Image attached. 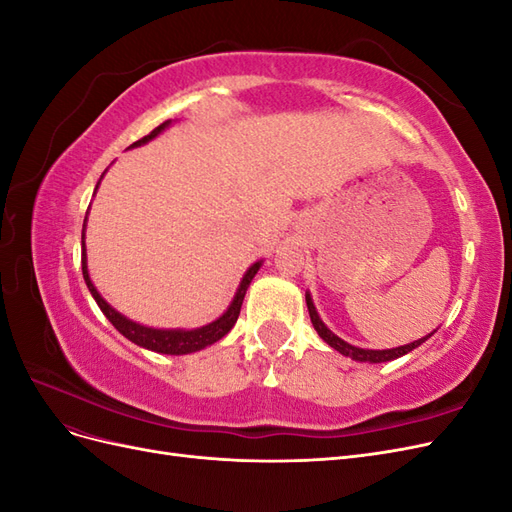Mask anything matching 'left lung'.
Segmentation results:
<instances>
[{
    "mask_svg": "<svg viewBox=\"0 0 512 512\" xmlns=\"http://www.w3.org/2000/svg\"><path fill=\"white\" fill-rule=\"evenodd\" d=\"M305 301H307V309H309V318H312V324L314 329L318 331V335L327 342L331 348H335L337 352H342L344 356H350V359L354 361H361V363H386V361H393V359H399V356L408 354L410 350L418 348L423 342H427V339L433 335L429 333L427 337L423 339H416V342L412 344H406V346H399V348H391V350H365V348H356V346H350L348 342H344L342 337H337L335 333H331L327 329V324H324L316 312L314 307V301L312 297H309V292H305Z\"/></svg>",
    "mask_w": 512,
    "mask_h": 512,
    "instance_id": "1",
    "label": "left lung"
}]
</instances>
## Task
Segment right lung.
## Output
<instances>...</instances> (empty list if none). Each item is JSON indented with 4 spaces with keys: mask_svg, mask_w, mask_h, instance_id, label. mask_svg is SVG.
Returning <instances> with one entry per match:
<instances>
[{
    "mask_svg": "<svg viewBox=\"0 0 512 512\" xmlns=\"http://www.w3.org/2000/svg\"><path fill=\"white\" fill-rule=\"evenodd\" d=\"M170 121H164L162 126H158L153 132H149L147 136H143L141 141H136L132 147L136 145H145L149 143L151 138H156L164 128H168ZM87 222V218H85ZM83 237H85V230H83ZM83 243V277H85V284L91 292V297L96 299L98 307L102 309V314L111 320L113 327L123 335L128 337L130 342H134L136 346H143L147 350H153V352H162V354H190V352H198L203 350L211 344L218 342V339H222L232 327H235V322L239 318V312H241V305H243V297H245V290L247 286H250V282L254 280V275L258 273L262 262H254V265L245 271L243 280L237 288V294L235 299H232L230 307L226 309V312L218 318L213 320L211 324H207V327H200V329H192V331H183V329H151V327H143V324H136L132 320H128L126 316H121L119 312H115V309L108 305L102 297L100 292L96 290V286L91 284L89 280V271H87V254H85V241Z\"/></svg>",
    "mask_w": 512,
    "mask_h": 512,
    "instance_id": "right-lung-1",
    "label": "right lung"
}]
</instances>
